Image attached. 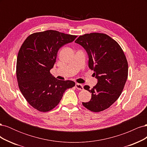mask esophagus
I'll list each match as a JSON object with an SVG mask.
<instances>
[{
    "mask_svg": "<svg viewBox=\"0 0 147 147\" xmlns=\"http://www.w3.org/2000/svg\"><path fill=\"white\" fill-rule=\"evenodd\" d=\"M75 87H76V88L78 89V90H83V86L82 84L76 83L75 84Z\"/></svg>",
    "mask_w": 147,
    "mask_h": 147,
    "instance_id": "1",
    "label": "esophagus"
}]
</instances>
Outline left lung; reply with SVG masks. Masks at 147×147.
I'll return each instance as SVG.
<instances>
[{"instance_id": "8db88e82", "label": "left lung", "mask_w": 147, "mask_h": 147, "mask_svg": "<svg viewBox=\"0 0 147 147\" xmlns=\"http://www.w3.org/2000/svg\"><path fill=\"white\" fill-rule=\"evenodd\" d=\"M75 43L86 51L88 66L94 71L97 83L92 89H84L91 93V99L83 105L91 112H102L112 105L121 95L128 75V64L119 44L108 35L90 33L80 35Z\"/></svg>"}]
</instances>
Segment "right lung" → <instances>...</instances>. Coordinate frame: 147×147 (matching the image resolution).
<instances>
[{
  "mask_svg": "<svg viewBox=\"0 0 147 147\" xmlns=\"http://www.w3.org/2000/svg\"><path fill=\"white\" fill-rule=\"evenodd\" d=\"M77 35L48 30L30 34L22 44L17 57L16 78L20 90L28 103L40 112L51 110L59 103L73 81L59 80L52 75L57 53Z\"/></svg>",
  "mask_w": 147,
  "mask_h": 147,
  "instance_id": "add662e5",
  "label": "right lung"
}]
</instances>
